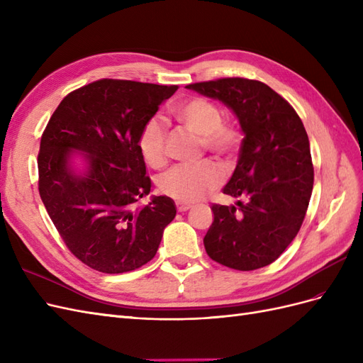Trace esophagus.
Here are the masks:
<instances>
[{"label": "esophagus", "mask_w": 363, "mask_h": 363, "mask_svg": "<svg viewBox=\"0 0 363 363\" xmlns=\"http://www.w3.org/2000/svg\"><path fill=\"white\" fill-rule=\"evenodd\" d=\"M175 206H177V211L179 212H186V211H189V208L192 207L191 204H186V203H177Z\"/></svg>", "instance_id": "esophagus-1"}]
</instances>
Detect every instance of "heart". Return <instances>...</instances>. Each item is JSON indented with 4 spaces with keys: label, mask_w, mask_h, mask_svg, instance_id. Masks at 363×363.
I'll return each mask as SVG.
<instances>
[{
    "label": "heart",
    "mask_w": 363,
    "mask_h": 363,
    "mask_svg": "<svg viewBox=\"0 0 363 363\" xmlns=\"http://www.w3.org/2000/svg\"><path fill=\"white\" fill-rule=\"evenodd\" d=\"M174 116L184 128L199 136L201 152H208L225 164L233 163L242 144L239 128L224 121L221 107L204 96H194L174 107ZM142 159L151 168H160L168 160V131L159 118L148 119L138 139ZM223 172L213 162L182 164L164 172L159 189L171 199L192 203L223 184Z\"/></svg>",
    "instance_id": "heart-1"
}]
</instances>
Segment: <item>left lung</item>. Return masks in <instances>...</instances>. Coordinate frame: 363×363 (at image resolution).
<instances>
[{"instance_id": "obj_1", "label": "left lung", "mask_w": 363, "mask_h": 363, "mask_svg": "<svg viewBox=\"0 0 363 363\" xmlns=\"http://www.w3.org/2000/svg\"><path fill=\"white\" fill-rule=\"evenodd\" d=\"M186 87L228 106L245 135L224 188L238 207L212 204L206 252L238 271L267 267L300 232L309 207L313 164L306 128L294 107L262 82L227 77Z\"/></svg>"}]
</instances>
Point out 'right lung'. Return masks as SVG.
Here are the masks:
<instances>
[{"mask_svg": "<svg viewBox=\"0 0 363 363\" xmlns=\"http://www.w3.org/2000/svg\"><path fill=\"white\" fill-rule=\"evenodd\" d=\"M179 89L103 79L72 91L51 115L38 155L39 194L65 245L89 268L121 274L156 256L163 230L175 216L174 201L151 191L138 139L159 106ZM86 155L77 176L72 150Z\"/></svg>", "mask_w": 363, "mask_h": 363, "instance_id": "right-lung-1", "label": "right lung"}]
</instances>
